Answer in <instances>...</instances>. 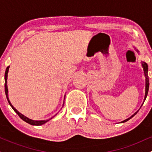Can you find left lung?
Instances as JSON below:
<instances>
[{"label": "left lung", "instance_id": "obj_1", "mask_svg": "<svg viewBox=\"0 0 152 152\" xmlns=\"http://www.w3.org/2000/svg\"><path fill=\"white\" fill-rule=\"evenodd\" d=\"M142 66L143 68H144V74H145V76H146V92H145V97H144V101L146 100V96H147V94H148V91H149V78H148V76H147V72H148V65L145 62H143L142 63ZM137 113H135L133 116H132L129 118H127V119L124 120V121H122V123H124V122H126L128 121V120H129L131 118H132L133 116L135 115Z\"/></svg>", "mask_w": 152, "mask_h": 152}]
</instances>
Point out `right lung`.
Returning a JSON list of instances; mask_svg holds the SVG:
<instances>
[{"instance_id": "add662e5", "label": "right lung", "mask_w": 152, "mask_h": 152, "mask_svg": "<svg viewBox=\"0 0 152 152\" xmlns=\"http://www.w3.org/2000/svg\"><path fill=\"white\" fill-rule=\"evenodd\" d=\"M8 69H9V66H8V67L6 68V72H5V92H6V95L7 99H8V103H9V104L10 105V106H11V107H12V109L14 110V111H15V113H16V114L19 116V117L21 118V119L23 120L24 121L27 122V123L29 124L35 125V126H40V125H42V124H45V123H46V122L48 121V120H46V121H34V120H31V119H30V118L26 117L25 116H23V115L20 114V113H19L18 111H17V110L15 109L13 106H12V104H10L9 99H8V86H7V76H8Z\"/></svg>"}]
</instances>
